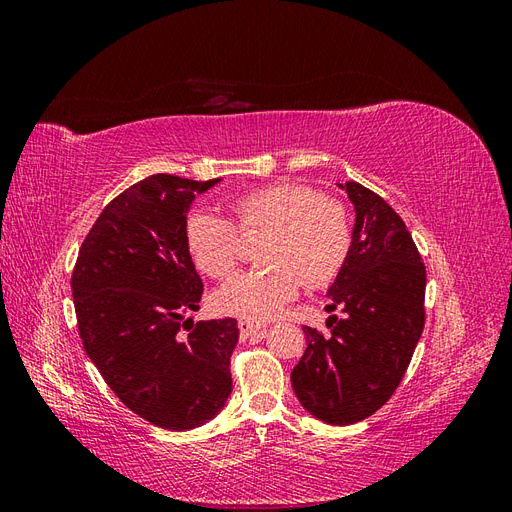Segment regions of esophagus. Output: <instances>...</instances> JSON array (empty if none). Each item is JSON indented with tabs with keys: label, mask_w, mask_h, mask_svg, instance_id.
Masks as SVG:
<instances>
[{
	"label": "esophagus",
	"mask_w": 512,
	"mask_h": 512,
	"mask_svg": "<svg viewBox=\"0 0 512 512\" xmlns=\"http://www.w3.org/2000/svg\"><path fill=\"white\" fill-rule=\"evenodd\" d=\"M265 324H258V322H250V320H239V333H241V339H247L252 337L256 333H265Z\"/></svg>",
	"instance_id": "esophagus-1"
}]
</instances>
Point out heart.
I'll return each instance as SVG.
<instances>
[{
    "label": "heart",
    "instance_id": "heart-1",
    "mask_svg": "<svg viewBox=\"0 0 512 512\" xmlns=\"http://www.w3.org/2000/svg\"><path fill=\"white\" fill-rule=\"evenodd\" d=\"M242 235L266 232L260 260L267 267L239 273L215 292L222 314L267 322L309 288L331 284L352 252V215L344 200L324 196L299 181H273L245 190L230 200ZM228 218L207 209L185 220V247L198 271L224 280L237 269L243 241Z\"/></svg>",
    "mask_w": 512,
    "mask_h": 512
}]
</instances>
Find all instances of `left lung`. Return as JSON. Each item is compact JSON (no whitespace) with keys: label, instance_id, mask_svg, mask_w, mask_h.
Wrapping results in <instances>:
<instances>
[{"label":"left lung","instance_id":"1","mask_svg":"<svg viewBox=\"0 0 512 512\" xmlns=\"http://www.w3.org/2000/svg\"><path fill=\"white\" fill-rule=\"evenodd\" d=\"M356 211L352 252L329 288L331 335L303 327L290 380L301 406L331 425L380 410L404 378L425 327L427 273L404 220L365 185L339 183Z\"/></svg>","mask_w":512,"mask_h":512}]
</instances>
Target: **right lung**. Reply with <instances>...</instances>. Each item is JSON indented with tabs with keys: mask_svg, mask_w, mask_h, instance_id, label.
<instances>
[{
	"mask_svg": "<svg viewBox=\"0 0 512 512\" xmlns=\"http://www.w3.org/2000/svg\"><path fill=\"white\" fill-rule=\"evenodd\" d=\"M218 181L160 173L130 185L91 226L72 271L87 356L123 406L170 431L211 421L232 391L237 320H183L203 297L185 220Z\"/></svg>",
	"mask_w": 512,
	"mask_h": 512,
	"instance_id": "1",
	"label": "right lung"
}]
</instances>
